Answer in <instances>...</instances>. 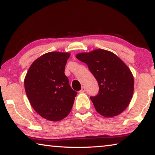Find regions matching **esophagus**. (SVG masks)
<instances>
[{"label":"esophagus","instance_id":"obj_1","mask_svg":"<svg viewBox=\"0 0 155 155\" xmlns=\"http://www.w3.org/2000/svg\"><path fill=\"white\" fill-rule=\"evenodd\" d=\"M85 91H86V89H85V87L83 86V87H82L81 90L80 91V93H83V92H85Z\"/></svg>","mask_w":155,"mask_h":155}]
</instances>
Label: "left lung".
Listing matches in <instances>:
<instances>
[{
  "label": "left lung",
  "instance_id": "1",
  "mask_svg": "<svg viewBox=\"0 0 155 155\" xmlns=\"http://www.w3.org/2000/svg\"><path fill=\"white\" fill-rule=\"evenodd\" d=\"M76 58L88 66L98 82V94L90 97L96 110L105 117L122 113L134 93V79L129 67L115 54L102 49L79 53Z\"/></svg>",
  "mask_w": 155,
  "mask_h": 155
}]
</instances>
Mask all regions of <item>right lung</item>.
<instances>
[{
	"label": "right lung",
	"mask_w": 155,
	"mask_h": 155,
	"mask_svg": "<svg viewBox=\"0 0 155 155\" xmlns=\"http://www.w3.org/2000/svg\"><path fill=\"white\" fill-rule=\"evenodd\" d=\"M71 54L51 51L31 65L24 79L29 102L46 120L57 122L68 115L77 92L71 88L64 73Z\"/></svg>",
	"instance_id": "obj_1"
}]
</instances>
